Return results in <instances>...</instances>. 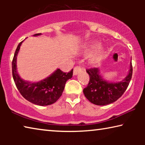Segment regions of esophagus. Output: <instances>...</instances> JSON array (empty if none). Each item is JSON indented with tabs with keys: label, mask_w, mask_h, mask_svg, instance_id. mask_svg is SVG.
<instances>
[{
	"label": "esophagus",
	"mask_w": 145,
	"mask_h": 145,
	"mask_svg": "<svg viewBox=\"0 0 145 145\" xmlns=\"http://www.w3.org/2000/svg\"><path fill=\"white\" fill-rule=\"evenodd\" d=\"M82 71V68L80 67H75L73 69V75H76L79 73L80 72H81Z\"/></svg>",
	"instance_id": "obj_1"
}]
</instances>
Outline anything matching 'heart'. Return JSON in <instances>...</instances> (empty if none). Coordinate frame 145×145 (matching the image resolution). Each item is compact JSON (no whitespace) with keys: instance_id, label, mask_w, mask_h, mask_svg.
<instances>
[{"instance_id":"heart-1","label":"heart","mask_w":145,"mask_h":145,"mask_svg":"<svg viewBox=\"0 0 145 145\" xmlns=\"http://www.w3.org/2000/svg\"><path fill=\"white\" fill-rule=\"evenodd\" d=\"M99 46V43H89L87 45H85L82 48V53L86 54L89 52H91L92 50L96 48L97 46ZM103 52V48L102 47H99L95 53L93 54L91 57V61L92 62H96V61L99 59L100 56H101Z\"/></svg>"}]
</instances>
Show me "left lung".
<instances>
[{
    "label": "left lung",
    "instance_id": "8db88e82",
    "mask_svg": "<svg viewBox=\"0 0 145 145\" xmlns=\"http://www.w3.org/2000/svg\"><path fill=\"white\" fill-rule=\"evenodd\" d=\"M86 72L90 78L88 86L83 89L84 96L92 104L108 105L121 97L128 87L132 75V59L128 75L120 82H112L104 79L99 68H89Z\"/></svg>",
    "mask_w": 145,
    "mask_h": 145
}]
</instances>
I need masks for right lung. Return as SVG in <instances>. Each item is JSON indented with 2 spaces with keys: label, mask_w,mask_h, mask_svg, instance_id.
Returning a JSON list of instances; mask_svg holds the SVG:
<instances>
[{
  "label": "right lung",
  "mask_w": 145,
  "mask_h": 145,
  "mask_svg": "<svg viewBox=\"0 0 145 145\" xmlns=\"http://www.w3.org/2000/svg\"><path fill=\"white\" fill-rule=\"evenodd\" d=\"M40 35L41 33L33 36ZM23 41L17 46L12 62V73L17 89L24 98L34 104L40 106L52 104L62 95L66 82L72 77L73 69L67 73L57 68L48 77L38 82H31L24 80L18 73L16 67L17 56Z\"/></svg>",
  "instance_id": "add662e5"
}]
</instances>
